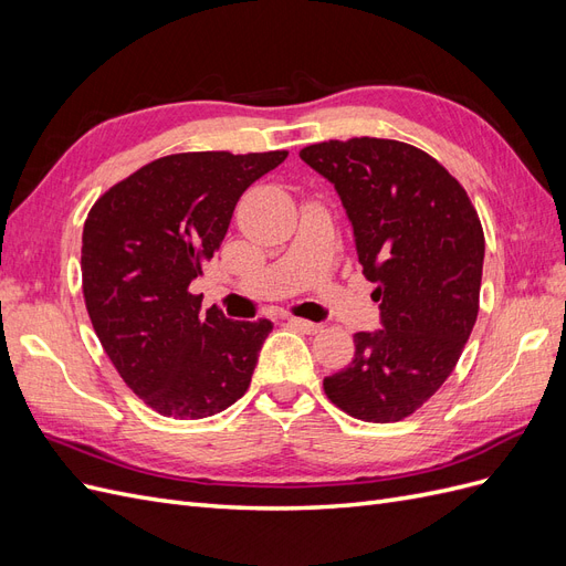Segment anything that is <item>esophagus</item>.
Instances as JSON below:
<instances>
[{
    "label": "esophagus",
    "mask_w": 566,
    "mask_h": 566,
    "mask_svg": "<svg viewBox=\"0 0 566 566\" xmlns=\"http://www.w3.org/2000/svg\"><path fill=\"white\" fill-rule=\"evenodd\" d=\"M287 323L293 325L295 331H300V333H306V335H314V333H318V331H321V323L306 321V318H297V316H290V318H287Z\"/></svg>",
    "instance_id": "34e87169"
}]
</instances>
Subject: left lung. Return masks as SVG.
I'll list each match as a JSON object with an SVG mask.
<instances>
[{
    "instance_id": "1",
    "label": "left lung",
    "mask_w": 566,
    "mask_h": 566,
    "mask_svg": "<svg viewBox=\"0 0 566 566\" xmlns=\"http://www.w3.org/2000/svg\"><path fill=\"white\" fill-rule=\"evenodd\" d=\"M300 158L335 186L382 323L354 335L352 364L323 389L352 418L403 420L447 382L474 328L482 221L447 167L410 144L361 136Z\"/></svg>"
}]
</instances>
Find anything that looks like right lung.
Instances as JSON below:
<instances>
[{
	"instance_id": "obj_1",
	"label": "right lung",
	"mask_w": 566,
	"mask_h": 566,
	"mask_svg": "<svg viewBox=\"0 0 566 566\" xmlns=\"http://www.w3.org/2000/svg\"><path fill=\"white\" fill-rule=\"evenodd\" d=\"M287 150L177 153L101 196L82 231V290L119 378L160 416L219 413L250 387L271 321L200 310L191 283L229 231L245 188Z\"/></svg>"
}]
</instances>
